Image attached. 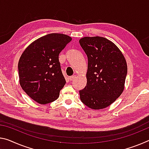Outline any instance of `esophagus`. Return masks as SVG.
Returning a JSON list of instances; mask_svg holds the SVG:
<instances>
[{
	"instance_id": "34e87169",
	"label": "esophagus",
	"mask_w": 149,
	"mask_h": 149,
	"mask_svg": "<svg viewBox=\"0 0 149 149\" xmlns=\"http://www.w3.org/2000/svg\"><path fill=\"white\" fill-rule=\"evenodd\" d=\"M75 75H72V76H70V77H69V79H70V81H73V80L75 79Z\"/></svg>"
}]
</instances>
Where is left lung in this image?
I'll return each mask as SVG.
<instances>
[{
  "instance_id": "8db88e82",
  "label": "left lung",
  "mask_w": 149,
  "mask_h": 149,
  "mask_svg": "<svg viewBox=\"0 0 149 149\" xmlns=\"http://www.w3.org/2000/svg\"><path fill=\"white\" fill-rule=\"evenodd\" d=\"M79 42L88 60L87 84L79 90L80 99L93 109H104L123 91L126 60L119 49L105 38L84 37Z\"/></svg>"
}]
</instances>
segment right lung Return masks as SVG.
<instances>
[{
	"label": "right lung",
	"instance_id": "add662e5",
	"mask_svg": "<svg viewBox=\"0 0 149 149\" xmlns=\"http://www.w3.org/2000/svg\"><path fill=\"white\" fill-rule=\"evenodd\" d=\"M71 40L65 34H47L33 42L21 56L18 65L20 86L38 103H51L60 95L65 79L59 54Z\"/></svg>",
	"mask_w": 149,
	"mask_h": 149
}]
</instances>
